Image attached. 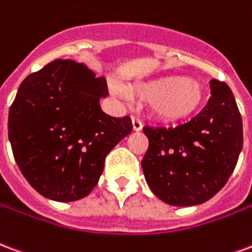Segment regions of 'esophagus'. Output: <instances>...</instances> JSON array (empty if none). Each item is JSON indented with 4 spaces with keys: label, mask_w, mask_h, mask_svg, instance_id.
I'll list each match as a JSON object with an SVG mask.
<instances>
[{
    "label": "esophagus",
    "mask_w": 252,
    "mask_h": 252,
    "mask_svg": "<svg viewBox=\"0 0 252 252\" xmlns=\"http://www.w3.org/2000/svg\"><path fill=\"white\" fill-rule=\"evenodd\" d=\"M131 124H133L134 131H141V130H142V122H141L139 119L133 118L131 119Z\"/></svg>",
    "instance_id": "1"
}]
</instances>
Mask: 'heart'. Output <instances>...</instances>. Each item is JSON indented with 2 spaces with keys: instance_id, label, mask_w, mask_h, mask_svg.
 <instances>
[{
  "instance_id": "heart-1",
  "label": "heart",
  "mask_w": 252,
  "mask_h": 252,
  "mask_svg": "<svg viewBox=\"0 0 252 252\" xmlns=\"http://www.w3.org/2000/svg\"><path fill=\"white\" fill-rule=\"evenodd\" d=\"M119 98L146 100L149 115L159 122L172 124L190 118L203 106L205 90L196 79L181 73H168L128 84L126 90L113 86Z\"/></svg>"
}]
</instances>
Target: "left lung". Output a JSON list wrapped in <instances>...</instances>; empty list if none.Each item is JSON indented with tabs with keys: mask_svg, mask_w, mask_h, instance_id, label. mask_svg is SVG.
<instances>
[{
	"mask_svg": "<svg viewBox=\"0 0 252 252\" xmlns=\"http://www.w3.org/2000/svg\"><path fill=\"white\" fill-rule=\"evenodd\" d=\"M211 98L203 111L177 127H150L142 158L145 180L164 203L192 207L208 201L234 172L243 148V125L232 91L209 82Z\"/></svg>",
	"mask_w": 252,
	"mask_h": 252,
	"instance_id": "left-lung-1",
	"label": "left lung"
}]
</instances>
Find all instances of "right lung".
<instances>
[{
    "label": "right lung",
    "instance_id": "obj_1",
    "mask_svg": "<svg viewBox=\"0 0 252 252\" xmlns=\"http://www.w3.org/2000/svg\"><path fill=\"white\" fill-rule=\"evenodd\" d=\"M106 79L75 60H55L31 73L9 110V141L18 168L38 193L55 201L86 197L104 159L133 130L128 117L103 113Z\"/></svg>",
    "mask_w": 252,
    "mask_h": 252
}]
</instances>
